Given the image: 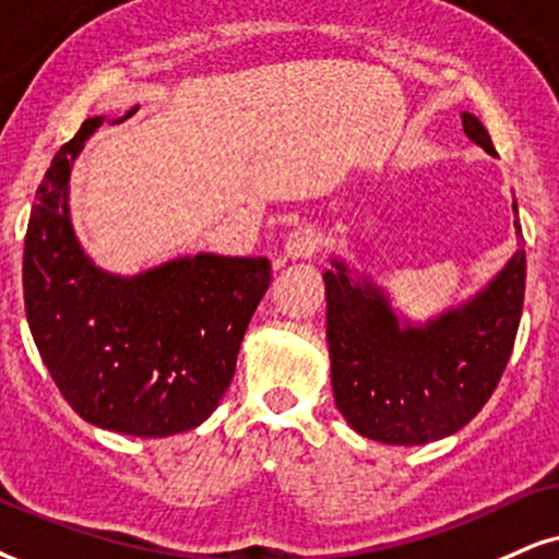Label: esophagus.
Masks as SVG:
<instances>
[{
	"mask_svg": "<svg viewBox=\"0 0 559 559\" xmlns=\"http://www.w3.org/2000/svg\"><path fill=\"white\" fill-rule=\"evenodd\" d=\"M321 248V233L316 227H298L285 240V257L287 259H311Z\"/></svg>",
	"mask_w": 559,
	"mask_h": 559,
	"instance_id": "1",
	"label": "esophagus"
}]
</instances>
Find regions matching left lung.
Masks as SVG:
<instances>
[{
	"mask_svg": "<svg viewBox=\"0 0 559 559\" xmlns=\"http://www.w3.org/2000/svg\"><path fill=\"white\" fill-rule=\"evenodd\" d=\"M472 142L495 155L477 116L461 114ZM515 210V204H513ZM515 233L521 225L515 219ZM326 272L332 389L353 430L389 445H423L456 432L498 389L519 332L526 251L519 248L472 302L425 329H399L383 295Z\"/></svg>",
	"mask_w": 559,
	"mask_h": 559,
	"instance_id": "1",
	"label": "left lung"
}]
</instances>
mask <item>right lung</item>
Listing matches in <instances>:
<instances>
[{
  "instance_id": "add662e5",
  "label": "right lung",
  "mask_w": 559,
  "mask_h": 559,
  "mask_svg": "<svg viewBox=\"0 0 559 559\" xmlns=\"http://www.w3.org/2000/svg\"><path fill=\"white\" fill-rule=\"evenodd\" d=\"M100 123L103 116L87 119L61 144L36 191L23 257L25 313L48 373L82 419L165 438L217 409L272 266L264 257L199 253L121 280L90 264L67 217V183Z\"/></svg>"
}]
</instances>
